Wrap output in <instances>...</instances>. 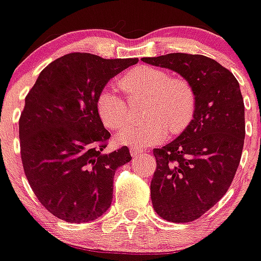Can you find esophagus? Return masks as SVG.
<instances>
[{"label":"esophagus","instance_id":"34e87169","mask_svg":"<svg viewBox=\"0 0 261 261\" xmlns=\"http://www.w3.org/2000/svg\"><path fill=\"white\" fill-rule=\"evenodd\" d=\"M143 152H144L143 150L138 149V147H131V149H130V154H131V156H133V158L139 156V155H141Z\"/></svg>","mask_w":261,"mask_h":261}]
</instances>
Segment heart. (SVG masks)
<instances>
[{
  "label": "heart",
  "mask_w": 261,
  "mask_h": 261,
  "mask_svg": "<svg viewBox=\"0 0 261 261\" xmlns=\"http://www.w3.org/2000/svg\"><path fill=\"white\" fill-rule=\"evenodd\" d=\"M117 86L130 101L143 99L139 125H131L117 134L118 144L134 147L152 145L167 136L183 133L196 114L194 88L181 77L151 65H138L123 73ZM96 110L102 123L116 131L128 122V106L115 92L105 89L98 94Z\"/></svg>",
  "instance_id": "b5f03b06"
}]
</instances>
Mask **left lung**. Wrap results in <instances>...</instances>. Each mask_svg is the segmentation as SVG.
I'll return each instance as SVG.
<instances>
[{"label": "left lung", "instance_id": "obj_1", "mask_svg": "<svg viewBox=\"0 0 261 261\" xmlns=\"http://www.w3.org/2000/svg\"><path fill=\"white\" fill-rule=\"evenodd\" d=\"M143 62L179 73L194 88L196 114L174 141L154 149L150 184L155 212L170 222H192L212 208L236 174L245 139V109L235 75L216 60L172 53Z\"/></svg>", "mask_w": 261, "mask_h": 261}]
</instances>
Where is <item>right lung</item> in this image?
Returning a JSON list of instances; mask_svg holds the SVG:
<instances>
[{"instance_id": "1", "label": "right lung", "mask_w": 261, "mask_h": 261, "mask_svg": "<svg viewBox=\"0 0 261 261\" xmlns=\"http://www.w3.org/2000/svg\"><path fill=\"white\" fill-rule=\"evenodd\" d=\"M138 62L70 53L46 65L26 96L18 121L23 172L55 217L89 222L111 206L115 172L131 155L127 146L103 152L111 134L96 101L107 82Z\"/></svg>"}]
</instances>
